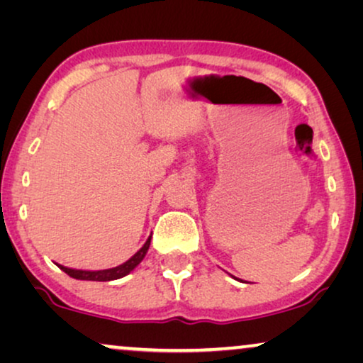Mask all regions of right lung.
<instances>
[{"mask_svg": "<svg viewBox=\"0 0 363 363\" xmlns=\"http://www.w3.org/2000/svg\"><path fill=\"white\" fill-rule=\"evenodd\" d=\"M150 240L152 236H148V240L145 241L140 250H138L135 255H133L130 259L123 262V264L117 266V267H111V269H102V271H82V269H72V267H66L57 264L61 269L66 272L67 276L74 277V279H81V281H113V279H121V277L127 276L128 272H132L135 267L140 264L143 257H145L148 247H150Z\"/></svg>", "mask_w": 363, "mask_h": 363, "instance_id": "add662e5", "label": "right lung"}]
</instances>
